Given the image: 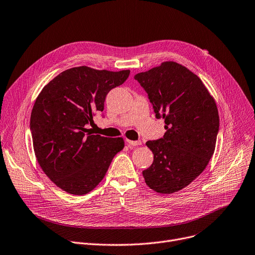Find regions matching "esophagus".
<instances>
[{
  "label": "esophagus",
  "instance_id": "1",
  "mask_svg": "<svg viewBox=\"0 0 255 255\" xmlns=\"http://www.w3.org/2000/svg\"><path fill=\"white\" fill-rule=\"evenodd\" d=\"M126 142H127L129 148H132V146H136V145L141 144L140 140H129V139H126Z\"/></svg>",
  "mask_w": 255,
  "mask_h": 255
}]
</instances>
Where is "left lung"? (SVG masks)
Instances as JSON below:
<instances>
[{
	"label": "left lung",
	"mask_w": 255,
	"mask_h": 255,
	"mask_svg": "<svg viewBox=\"0 0 255 255\" xmlns=\"http://www.w3.org/2000/svg\"><path fill=\"white\" fill-rule=\"evenodd\" d=\"M134 79L148 94L156 118L164 119L166 130L162 138L145 142L154 161L142 176L156 192H177L204 171L215 150V100L197 75L176 62H164Z\"/></svg>",
	"instance_id": "left-lung-1"
}]
</instances>
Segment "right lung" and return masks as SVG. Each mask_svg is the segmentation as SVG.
<instances>
[{"label": "right lung", "instance_id": "right-lung-1", "mask_svg": "<svg viewBox=\"0 0 255 255\" xmlns=\"http://www.w3.org/2000/svg\"><path fill=\"white\" fill-rule=\"evenodd\" d=\"M129 74L75 67L56 76L37 97L30 121L35 155L45 175L66 192L92 191L124 148L122 137L91 134L86 126Z\"/></svg>", "mask_w": 255, "mask_h": 255}]
</instances>
